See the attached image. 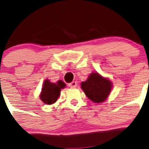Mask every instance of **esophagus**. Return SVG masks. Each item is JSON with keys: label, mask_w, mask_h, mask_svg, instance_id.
Instances as JSON below:
<instances>
[{"label": "esophagus", "mask_w": 149, "mask_h": 149, "mask_svg": "<svg viewBox=\"0 0 149 149\" xmlns=\"http://www.w3.org/2000/svg\"><path fill=\"white\" fill-rule=\"evenodd\" d=\"M68 86L70 87H71V88H75V87H76V86H77V83H76V81H72L71 83L68 84Z\"/></svg>", "instance_id": "34e87169"}]
</instances>
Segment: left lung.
Returning a JSON list of instances; mask_svg holds the SVG:
<instances>
[{"mask_svg":"<svg viewBox=\"0 0 149 149\" xmlns=\"http://www.w3.org/2000/svg\"><path fill=\"white\" fill-rule=\"evenodd\" d=\"M81 89L89 99L95 103L104 102L110 93L112 84L98 73H92L87 80L81 82Z\"/></svg>","mask_w":149,"mask_h":149,"instance_id":"8db88e82","label":"left lung"}]
</instances>
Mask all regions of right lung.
<instances>
[{
    "label": "right lung",
    "instance_id": "right-lung-1",
    "mask_svg": "<svg viewBox=\"0 0 149 149\" xmlns=\"http://www.w3.org/2000/svg\"><path fill=\"white\" fill-rule=\"evenodd\" d=\"M66 84L61 80H59L56 83H51L46 79L43 83L41 94L40 98L43 102L46 104H52L57 101V98L60 95V91L62 89L65 88Z\"/></svg>",
    "mask_w": 149,
    "mask_h": 149
}]
</instances>
